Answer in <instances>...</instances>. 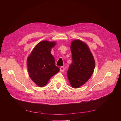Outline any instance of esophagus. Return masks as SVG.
<instances>
[{
  "instance_id": "1",
  "label": "esophagus",
  "mask_w": 121,
  "mask_h": 121,
  "mask_svg": "<svg viewBox=\"0 0 121 121\" xmlns=\"http://www.w3.org/2000/svg\"><path fill=\"white\" fill-rule=\"evenodd\" d=\"M60 69L61 72H63V71H64V70H65V67L64 66L61 67Z\"/></svg>"
}]
</instances>
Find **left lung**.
Instances as JSON below:
<instances>
[{
    "instance_id": "obj_1",
    "label": "left lung",
    "mask_w": 121,
    "mask_h": 121,
    "mask_svg": "<svg viewBox=\"0 0 121 121\" xmlns=\"http://www.w3.org/2000/svg\"><path fill=\"white\" fill-rule=\"evenodd\" d=\"M72 63L67 76L71 86L78 88L89 80L95 67V61L89 47L78 39L73 41L70 46Z\"/></svg>"
}]
</instances>
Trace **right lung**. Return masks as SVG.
Wrapping results in <instances>:
<instances>
[{"instance_id": "obj_1", "label": "right lung", "mask_w": 121, "mask_h": 121, "mask_svg": "<svg viewBox=\"0 0 121 121\" xmlns=\"http://www.w3.org/2000/svg\"><path fill=\"white\" fill-rule=\"evenodd\" d=\"M55 45V42L46 40L39 42L27 59L29 76L40 87L45 85L50 78L60 70L51 53V48Z\"/></svg>"}]
</instances>
